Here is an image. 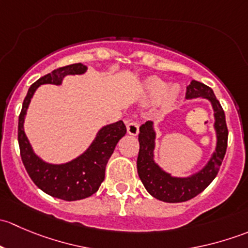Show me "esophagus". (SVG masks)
<instances>
[{"label":"esophagus","instance_id":"obj_1","mask_svg":"<svg viewBox=\"0 0 248 248\" xmlns=\"http://www.w3.org/2000/svg\"><path fill=\"white\" fill-rule=\"evenodd\" d=\"M127 132L131 136H138L139 133V124L137 121H131L127 124Z\"/></svg>","mask_w":248,"mask_h":248}]
</instances>
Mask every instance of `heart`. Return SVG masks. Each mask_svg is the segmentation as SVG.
<instances>
[{
	"label": "heart",
	"instance_id": "obj_1",
	"mask_svg": "<svg viewBox=\"0 0 248 248\" xmlns=\"http://www.w3.org/2000/svg\"><path fill=\"white\" fill-rule=\"evenodd\" d=\"M144 91L146 93L147 98L157 99L162 96L164 103H172L175 99L179 97V87L169 86L166 81L159 79L158 77H150L145 80Z\"/></svg>",
	"mask_w": 248,
	"mask_h": 248
}]
</instances>
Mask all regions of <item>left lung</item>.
Returning a JSON list of instances; mask_svg holds the SVG:
<instances>
[{
    "label": "left lung",
    "instance_id": "obj_1",
    "mask_svg": "<svg viewBox=\"0 0 248 248\" xmlns=\"http://www.w3.org/2000/svg\"><path fill=\"white\" fill-rule=\"evenodd\" d=\"M205 98L210 101L215 116V131H216V149L206 166L196 174L187 177L171 176L164 171L154 159L155 139L156 132L154 122L147 121L140 126L139 132V155L137 159L138 175L146 191L156 199L166 202H182L194 198L202 193L212 180L218 174L219 167L223 162L228 142V128L226 124V115L221 104L217 101L214 91L202 82L192 80L187 86L186 98Z\"/></svg>",
    "mask_w": 248,
    "mask_h": 248
}]
</instances>
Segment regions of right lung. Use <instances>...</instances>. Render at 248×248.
I'll return each mask as SVG.
<instances>
[{
    "mask_svg": "<svg viewBox=\"0 0 248 248\" xmlns=\"http://www.w3.org/2000/svg\"><path fill=\"white\" fill-rule=\"evenodd\" d=\"M86 69L87 67L82 63H73L55 69L51 73L39 78L31 85L25 97L17 124L20 155L32 181L49 196L67 202L87 198L98 191L106 176V167L110 156L119 140L127 132L124 121L102 127L84 154L63 164L46 163L34 154L25 134L24 121L31 98L41 85H61L66 76L84 74Z\"/></svg>",
    "mask_w": 248,
    "mask_h": 248,
    "instance_id": "1",
    "label": "right lung"
}]
</instances>
